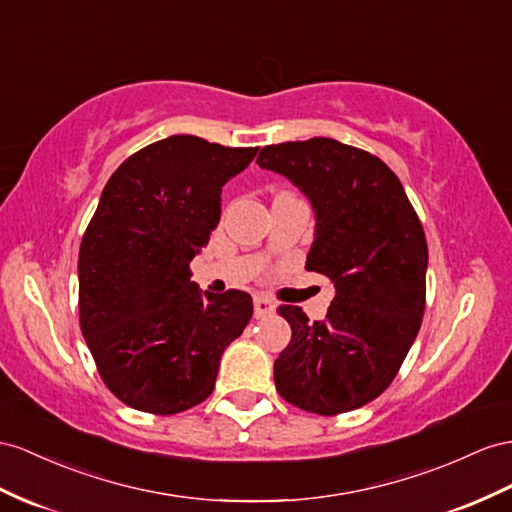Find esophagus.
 <instances>
[{"label":"esophagus","instance_id":"1","mask_svg":"<svg viewBox=\"0 0 512 512\" xmlns=\"http://www.w3.org/2000/svg\"><path fill=\"white\" fill-rule=\"evenodd\" d=\"M255 318H264V316H270V313L274 311V300H270L268 296H264V294H257L255 296Z\"/></svg>","mask_w":512,"mask_h":512}]
</instances>
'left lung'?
Returning <instances> with one entry per match:
<instances>
[{"label":"left lung","instance_id":"obj_1","mask_svg":"<svg viewBox=\"0 0 512 512\" xmlns=\"http://www.w3.org/2000/svg\"><path fill=\"white\" fill-rule=\"evenodd\" d=\"M257 164L290 179L316 212L307 268L335 285L324 320L281 305L292 342L274 361L281 398L316 415L372 402L396 378L426 307L428 246L396 173L333 138L268 144Z\"/></svg>","mask_w":512,"mask_h":512}]
</instances>
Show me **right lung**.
I'll use <instances>...</instances> for the list:
<instances>
[{"instance_id": "add662e5", "label": "right lung", "mask_w": 512, "mask_h": 512, "mask_svg": "<svg viewBox=\"0 0 512 512\" xmlns=\"http://www.w3.org/2000/svg\"><path fill=\"white\" fill-rule=\"evenodd\" d=\"M259 147L170 136L129 155L80 246V326L101 381L131 409L175 415L214 391L225 348L253 318L246 292L201 294L190 261L220 192Z\"/></svg>"}]
</instances>
